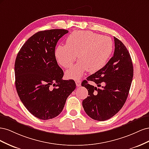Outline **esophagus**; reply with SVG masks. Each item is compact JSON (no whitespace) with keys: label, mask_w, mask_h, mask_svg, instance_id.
<instances>
[{"label":"esophagus","mask_w":149,"mask_h":149,"mask_svg":"<svg viewBox=\"0 0 149 149\" xmlns=\"http://www.w3.org/2000/svg\"><path fill=\"white\" fill-rule=\"evenodd\" d=\"M76 86L79 87V86H80L81 84V81L80 80L76 81Z\"/></svg>","instance_id":"esophagus-1"}]
</instances>
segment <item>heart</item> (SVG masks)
<instances>
[{
	"instance_id": "b5f03b06",
	"label": "heart",
	"mask_w": 149,
	"mask_h": 149,
	"mask_svg": "<svg viewBox=\"0 0 149 149\" xmlns=\"http://www.w3.org/2000/svg\"><path fill=\"white\" fill-rule=\"evenodd\" d=\"M113 51L112 39L88 31H73L66 40V45H58L56 59L61 66L69 68L78 58L79 61L66 72L69 79H78L86 71L94 73L106 65Z\"/></svg>"
}]
</instances>
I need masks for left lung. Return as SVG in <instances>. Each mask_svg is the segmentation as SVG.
I'll list each match as a JSON object with an SVG mask.
<instances>
[{
  "label": "left lung",
  "instance_id": "1",
  "mask_svg": "<svg viewBox=\"0 0 149 149\" xmlns=\"http://www.w3.org/2000/svg\"><path fill=\"white\" fill-rule=\"evenodd\" d=\"M114 55L100 70L90 75L81 83L88 91L83 101L86 113L94 120L104 121L120 110L127 100L134 74L131 57L127 48L114 37ZM91 80L97 87L89 84Z\"/></svg>",
  "mask_w": 149,
  "mask_h": 149
}]
</instances>
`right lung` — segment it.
Instances as JSON below:
<instances>
[{
	"label": "right lung",
	"instance_id": "right-lung-1",
	"mask_svg": "<svg viewBox=\"0 0 149 149\" xmlns=\"http://www.w3.org/2000/svg\"><path fill=\"white\" fill-rule=\"evenodd\" d=\"M68 30L40 31L29 38L15 62V87L21 101L36 118L48 120L59 115L76 88L73 79L63 80L55 56L58 40Z\"/></svg>",
	"mask_w": 149,
	"mask_h": 149
}]
</instances>
